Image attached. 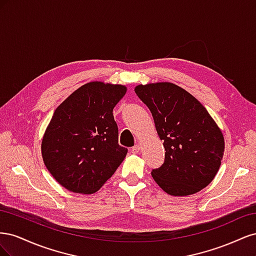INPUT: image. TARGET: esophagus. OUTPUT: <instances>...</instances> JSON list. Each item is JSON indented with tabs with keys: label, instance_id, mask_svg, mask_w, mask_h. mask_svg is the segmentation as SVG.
<instances>
[{
	"label": "esophagus",
	"instance_id": "obj_1",
	"mask_svg": "<svg viewBox=\"0 0 256 256\" xmlns=\"http://www.w3.org/2000/svg\"><path fill=\"white\" fill-rule=\"evenodd\" d=\"M140 150H141L140 145H136V146L132 147V148H130V152H132V154H138V152H140Z\"/></svg>",
	"mask_w": 256,
	"mask_h": 256
}]
</instances>
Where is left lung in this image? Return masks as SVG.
Returning <instances> with one entry per match:
<instances>
[{
    "label": "left lung",
    "mask_w": 256,
    "mask_h": 256,
    "mask_svg": "<svg viewBox=\"0 0 256 256\" xmlns=\"http://www.w3.org/2000/svg\"><path fill=\"white\" fill-rule=\"evenodd\" d=\"M136 94L148 106L166 150L164 162L152 176L168 194H194L212 182L221 166V129L190 92L170 82L140 84Z\"/></svg>",
    "instance_id": "1"
}]
</instances>
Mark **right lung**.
I'll use <instances>...</instances> for the list:
<instances>
[{
  "label": "right lung",
  "instance_id": "right-lung-1",
  "mask_svg": "<svg viewBox=\"0 0 256 256\" xmlns=\"http://www.w3.org/2000/svg\"><path fill=\"white\" fill-rule=\"evenodd\" d=\"M126 92L125 85L92 81L54 111L42 154L50 174L67 190L95 193L125 159L128 150L118 144L113 109Z\"/></svg>",
  "mask_w": 256,
  "mask_h": 256
}]
</instances>
